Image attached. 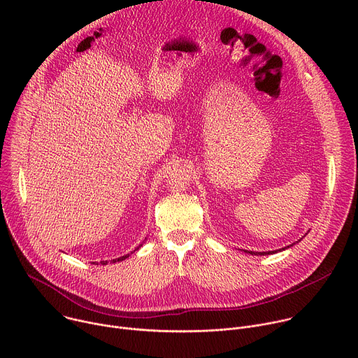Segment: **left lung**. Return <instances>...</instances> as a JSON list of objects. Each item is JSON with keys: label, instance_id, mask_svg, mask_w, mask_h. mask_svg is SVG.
<instances>
[{"label": "left lung", "instance_id": "8db88e82", "mask_svg": "<svg viewBox=\"0 0 358 358\" xmlns=\"http://www.w3.org/2000/svg\"><path fill=\"white\" fill-rule=\"evenodd\" d=\"M285 249V248H283ZM249 253H252V255H265V253H273V250L272 252H257V253H255V252H249Z\"/></svg>", "mask_w": 358, "mask_h": 358}]
</instances>
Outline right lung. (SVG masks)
<instances>
[{
    "label": "right lung",
    "instance_id": "obj_1",
    "mask_svg": "<svg viewBox=\"0 0 358 358\" xmlns=\"http://www.w3.org/2000/svg\"><path fill=\"white\" fill-rule=\"evenodd\" d=\"M126 258H129V255H126V257H122V258H117V259H113L112 262H116V261H123V259H126ZM108 262H103V265H106Z\"/></svg>",
    "mask_w": 358,
    "mask_h": 358
}]
</instances>
